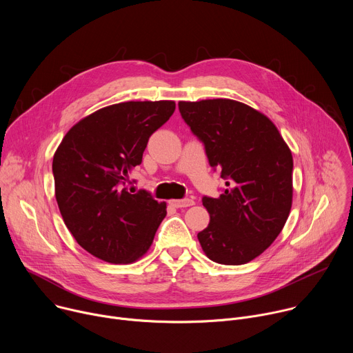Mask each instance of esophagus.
I'll list each match as a JSON object with an SVG mask.
<instances>
[{"mask_svg":"<svg viewBox=\"0 0 353 353\" xmlns=\"http://www.w3.org/2000/svg\"><path fill=\"white\" fill-rule=\"evenodd\" d=\"M170 204L176 208H187V207H191L194 205V199L192 198H184V199H172Z\"/></svg>","mask_w":353,"mask_h":353,"instance_id":"esophagus-1","label":"esophagus"}]
</instances>
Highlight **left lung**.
<instances>
[{"label": "left lung", "mask_w": 353, "mask_h": 353, "mask_svg": "<svg viewBox=\"0 0 353 353\" xmlns=\"http://www.w3.org/2000/svg\"><path fill=\"white\" fill-rule=\"evenodd\" d=\"M191 132L226 188L203 196L208 226L198 233L207 257L241 265L259 257L281 233L292 207V152L274 123L230 99L179 102Z\"/></svg>", "instance_id": "8db88e82"}]
</instances>
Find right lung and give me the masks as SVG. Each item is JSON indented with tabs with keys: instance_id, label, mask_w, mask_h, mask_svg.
<instances>
[{
	"instance_id": "1",
	"label": "right lung",
	"mask_w": 353,
	"mask_h": 353,
	"mask_svg": "<svg viewBox=\"0 0 353 353\" xmlns=\"http://www.w3.org/2000/svg\"><path fill=\"white\" fill-rule=\"evenodd\" d=\"M172 100L124 102L77 123L53 158L56 199L65 226L92 256L113 264L142 257L166 216L145 190L128 191L149 137L174 113Z\"/></svg>"
}]
</instances>
